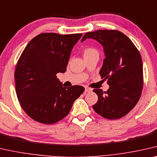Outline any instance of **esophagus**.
Wrapping results in <instances>:
<instances>
[{"instance_id": "obj_1", "label": "esophagus", "mask_w": 157, "mask_h": 157, "mask_svg": "<svg viewBox=\"0 0 157 157\" xmlns=\"http://www.w3.org/2000/svg\"><path fill=\"white\" fill-rule=\"evenodd\" d=\"M92 90V89H90V88H89V87H85V92H90Z\"/></svg>"}]
</instances>
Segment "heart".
<instances>
[{
  "label": "heart",
  "mask_w": 157,
  "mask_h": 157,
  "mask_svg": "<svg viewBox=\"0 0 157 157\" xmlns=\"http://www.w3.org/2000/svg\"><path fill=\"white\" fill-rule=\"evenodd\" d=\"M98 53L97 51L96 50L95 48L92 47H87L85 49V51H84V56L92 54V53Z\"/></svg>",
  "instance_id": "1"
}]
</instances>
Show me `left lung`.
Instances as JSON below:
<instances>
[{"mask_svg":"<svg viewBox=\"0 0 157 157\" xmlns=\"http://www.w3.org/2000/svg\"><path fill=\"white\" fill-rule=\"evenodd\" d=\"M95 39L104 47L105 58L99 72L107 79L109 89H94L98 101L92 108L107 119H118L132 110L141 97L143 67L139 51L126 35L118 30H97L84 35Z\"/></svg>","mask_w":157,"mask_h":157,"instance_id":"left-lung-1","label":"left lung"}]
</instances>
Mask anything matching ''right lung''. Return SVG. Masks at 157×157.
<instances>
[{"label": "right lung", "mask_w": 157, "mask_h": 157, "mask_svg": "<svg viewBox=\"0 0 157 157\" xmlns=\"http://www.w3.org/2000/svg\"><path fill=\"white\" fill-rule=\"evenodd\" d=\"M82 36L42 33L21 54L15 71L16 94L22 109L33 120L46 125L62 120L85 91L79 85L63 87L56 76L66 71L72 49Z\"/></svg>", "instance_id": "add662e5"}]
</instances>
